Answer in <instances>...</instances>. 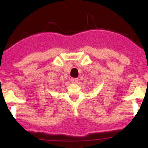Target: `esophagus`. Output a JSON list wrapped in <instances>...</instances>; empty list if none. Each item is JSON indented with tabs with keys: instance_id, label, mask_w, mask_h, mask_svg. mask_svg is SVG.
I'll return each instance as SVG.
<instances>
[{
	"instance_id": "obj_1",
	"label": "esophagus",
	"mask_w": 148,
	"mask_h": 148,
	"mask_svg": "<svg viewBox=\"0 0 148 148\" xmlns=\"http://www.w3.org/2000/svg\"><path fill=\"white\" fill-rule=\"evenodd\" d=\"M71 82H72V83L77 84V83H78L79 79H77V78H73V79H71Z\"/></svg>"
}]
</instances>
